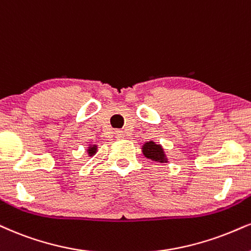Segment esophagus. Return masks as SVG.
I'll return each mask as SVG.
<instances>
[{"instance_id":"1","label":"esophagus","mask_w":251,"mask_h":251,"mask_svg":"<svg viewBox=\"0 0 251 251\" xmlns=\"http://www.w3.org/2000/svg\"><path fill=\"white\" fill-rule=\"evenodd\" d=\"M115 137L116 138H123V137H125V132L121 131V130L115 131Z\"/></svg>"}]
</instances>
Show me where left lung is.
<instances>
[{"label": "left lung", "instance_id": "1", "mask_svg": "<svg viewBox=\"0 0 251 251\" xmlns=\"http://www.w3.org/2000/svg\"><path fill=\"white\" fill-rule=\"evenodd\" d=\"M142 150H143L144 156L147 157V158H149L151 160H157V162L160 163L166 162V157L165 153H164L163 148L152 141L147 142V143L143 145V148H142Z\"/></svg>", "mask_w": 251, "mask_h": 251}]
</instances>
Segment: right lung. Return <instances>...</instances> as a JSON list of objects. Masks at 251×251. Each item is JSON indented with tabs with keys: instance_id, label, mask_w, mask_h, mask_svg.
<instances>
[{
	"instance_id": "add662e5",
	"label": "right lung",
	"mask_w": 251,
	"mask_h": 251,
	"mask_svg": "<svg viewBox=\"0 0 251 251\" xmlns=\"http://www.w3.org/2000/svg\"><path fill=\"white\" fill-rule=\"evenodd\" d=\"M95 152H97V145H91L88 148V154L89 156H93V154H95Z\"/></svg>"
}]
</instances>
